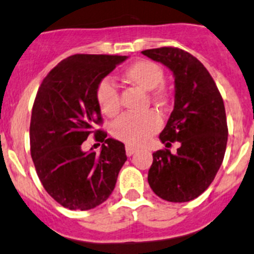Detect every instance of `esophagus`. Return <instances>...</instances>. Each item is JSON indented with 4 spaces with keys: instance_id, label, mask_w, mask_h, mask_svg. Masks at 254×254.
I'll return each instance as SVG.
<instances>
[{
    "instance_id": "1",
    "label": "esophagus",
    "mask_w": 254,
    "mask_h": 254,
    "mask_svg": "<svg viewBox=\"0 0 254 254\" xmlns=\"http://www.w3.org/2000/svg\"><path fill=\"white\" fill-rule=\"evenodd\" d=\"M125 151H127V156L130 157V156H132V154H134L136 151H137V148L132 147V146H130V145H127V147H125Z\"/></svg>"
}]
</instances>
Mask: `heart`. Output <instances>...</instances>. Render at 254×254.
<instances>
[{
  "mask_svg": "<svg viewBox=\"0 0 254 254\" xmlns=\"http://www.w3.org/2000/svg\"><path fill=\"white\" fill-rule=\"evenodd\" d=\"M123 78L130 84L140 87L143 91L153 90V100L163 102L167 100V91L158 87L164 79L163 69L157 63L141 60L130 64L123 73ZM96 98L102 113L116 116L120 108L119 91L116 85L108 79L100 81L96 89ZM162 127V118L156 112L143 114H123L114 122L112 134L123 142L131 146H141L147 142L152 135Z\"/></svg>",
  "mask_w": 254,
  "mask_h": 254,
  "instance_id": "1",
  "label": "heart"
}]
</instances>
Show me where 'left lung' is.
Here are the masks:
<instances>
[{
  "label": "left lung",
  "instance_id": "left-lung-1",
  "mask_svg": "<svg viewBox=\"0 0 254 254\" xmlns=\"http://www.w3.org/2000/svg\"><path fill=\"white\" fill-rule=\"evenodd\" d=\"M142 55L167 66L174 76V109L159 135L169 149L153 153L148 184L168 202H189L207 190L223 163L228 142L225 107L205 66L186 51L161 47Z\"/></svg>",
  "mask_w": 254,
  "mask_h": 254
}]
</instances>
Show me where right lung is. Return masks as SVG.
Masks as SVG:
<instances>
[{"mask_svg": "<svg viewBox=\"0 0 254 254\" xmlns=\"http://www.w3.org/2000/svg\"><path fill=\"white\" fill-rule=\"evenodd\" d=\"M127 58L70 56L47 74L36 93L30 122L31 158L47 193L71 210L103 203L127 161L124 143L95 130V124L102 122L97 85ZM92 132L105 142L100 155L81 149Z\"/></svg>", "mask_w": 254, "mask_h": 254, "instance_id": "obj_1", "label": "right lung"}]
</instances>
